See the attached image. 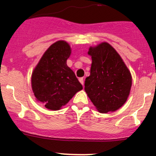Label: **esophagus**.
Instances as JSON below:
<instances>
[{"label":"esophagus","mask_w":156,"mask_h":156,"mask_svg":"<svg viewBox=\"0 0 156 156\" xmlns=\"http://www.w3.org/2000/svg\"><path fill=\"white\" fill-rule=\"evenodd\" d=\"M79 80H80V82L81 83V84L83 86V84H84V79H83V77H81V78H80L79 79Z\"/></svg>","instance_id":"34e87169"}]
</instances>
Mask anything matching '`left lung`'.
Instances as JSON below:
<instances>
[{
  "mask_svg": "<svg viewBox=\"0 0 156 156\" xmlns=\"http://www.w3.org/2000/svg\"><path fill=\"white\" fill-rule=\"evenodd\" d=\"M90 74L85 80L84 90L95 108L101 113L121 108L129 97L132 76L115 48L107 42L90 47Z\"/></svg>",
  "mask_w": 156,
  "mask_h": 156,
  "instance_id": "8db88e82",
  "label": "left lung"
}]
</instances>
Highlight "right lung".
<instances>
[{"label": "right lung", "instance_id": "add662e5", "mask_svg": "<svg viewBox=\"0 0 156 156\" xmlns=\"http://www.w3.org/2000/svg\"><path fill=\"white\" fill-rule=\"evenodd\" d=\"M70 55L68 43L56 41L47 49L32 73L31 86L36 100L48 109L59 110L83 89L66 64Z\"/></svg>", "mask_w": 156, "mask_h": 156}]
</instances>
